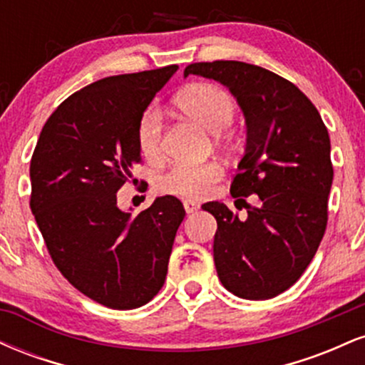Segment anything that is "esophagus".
Wrapping results in <instances>:
<instances>
[{"label":"esophagus","instance_id":"1","mask_svg":"<svg viewBox=\"0 0 365 365\" xmlns=\"http://www.w3.org/2000/svg\"><path fill=\"white\" fill-rule=\"evenodd\" d=\"M183 207H185L187 215H190V212H194V211H197V209H199V204H197L195 200L187 199V200H183Z\"/></svg>","mask_w":365,"mask_h":365}]
</instances>
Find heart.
<instances>
[{"instance_id":"b5f03b06","label":"heart","mask_w":365,"mask_h":365,"mask_svg":"<svg viewBox=\"0 0 365 365\" xmlns=\"http://www.w3.org/2000/svg\"><path fill=\"white\" fill-rule=\"evenodd\" d=\"M175 104L185 116L211 133H220L235 118V101L232 96L215 83H192L180 91ZM163 115L156 106H149L137 121V148L148 159H154L161 150ZM221 166L217 163L204 165H175L159 178L163 192L173 195L199 199L211 190L220 180Z\"/></svg>"}]
</instances>
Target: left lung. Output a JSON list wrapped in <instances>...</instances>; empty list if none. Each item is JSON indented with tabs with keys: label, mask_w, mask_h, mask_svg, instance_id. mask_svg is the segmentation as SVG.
I'll list each match as a JSON object with an SVG mask.
<instances>
[{
	"label": "left lung",
	"mask_w": 365,
	"mask_h": 365,
	"mask_svg": "<svg viewBox=\"0 0 365 365\" xmlns=\"http://www.w3.org/2000/svg\"><path fill=\"white\" fill-rule=\"evenodd\" d=\"M183 75L212 78L235 96L247 139L230 192L242 202L252 193L259 199L255 207L245 203V220L223 202L202 206L217 223V276L242 299H273L302 276L326 232L333 183L328 128L299 87L257 65L192 63Z\"/></svg>",
	"instance_id": "1"
}]
</instances>
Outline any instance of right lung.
I'll return each mask as SVG.
<instances>
[{"instance_id":"right-lung-1","label":"right lung","mask_w":365,"mask_h":365,"mask_svg":"<svg viewBox=\"0 0 365 365\" xmlns=\"http://www.w3.org/2000/svg\"><path fill=\"white\" fill-rule=\"evenodd\" d=\"M177 70L115 75L77 91L46 121L32 154L31 209L53 262L110 309H137L161 290L185 217L173 195L137 216L116 204L142 159L137 121Z\"/></svg>"}]
</instances>
